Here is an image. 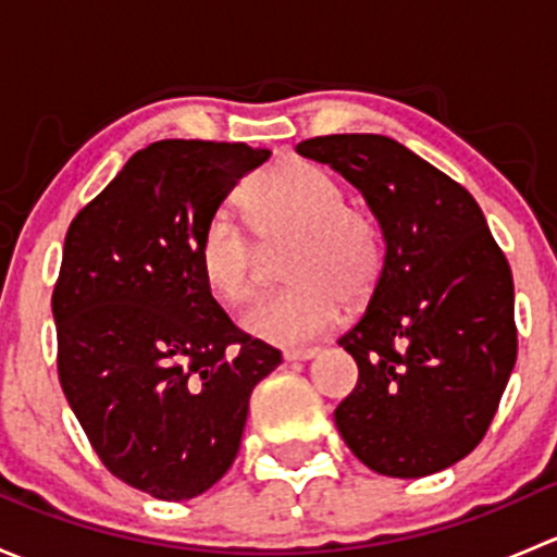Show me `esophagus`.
I'll use <instances>...</instances> for the list:
<instances>
[{"label":"esophagus","mask_w":557,"mask_h":557,"mask_svg":"<svg viewBox=\"0 0 557 557\" xmlns=\"http://www.w3.org/2000/svg\"><path fill=\"white\" fill-rule=\"evenodd\" d=\"M312 356H318V347H288L283 352L285 361H310Z\"/></svg>","instance_id":"esophagus-1"}]
</instances>
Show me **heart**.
<instances>
[{
	"label": "heart",
	"instance_id": "heart-1",
	"mask_svg": "<svg viewBox=\"0 0 557 557\" xmlns=\"http://www.w3.org/2000/svg\"><path fill=\"white\" fill-rule=\"evenodd\" d=\"M245 221L267 250H283L290 288L258 301L243 318L247 334L272 345L318 339L339 320L342 301L363 305L383 274L380 223L347 201L334 174L305 159H280L243 188ZM196 261L212 296L226 305L252 299L263 252L228 212L205 223Z\"/></svg>",
	"mask_w": 557,
	"mask_h": 557
}]
</instances>
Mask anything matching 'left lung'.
Wrapping results in <instances>:
<instances>
[{
  "label": "left lung",
  "instance_id": "obj_1",
  "mask_svg": "<svg viewBox=\"0 0 557 557\" xmlns=\"http://www.w3.org/2000/svg\"><path fill=\"white\" fill-rule=\"evenodd\" d=\"M296 150L350 180L385 237L377 288L339 336L358 383L336 429L377 474H436L480 445L518 358L507 256L474 196L396 139L329 134Z\"/></svg>",
  "mask_w": 557,
  "mask_h": 557
}]
</instances>
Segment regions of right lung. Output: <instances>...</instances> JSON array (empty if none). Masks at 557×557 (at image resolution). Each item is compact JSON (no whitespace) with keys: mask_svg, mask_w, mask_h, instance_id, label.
Instances as JSON below:
<instances>
[{"mask_svg":"<svg viewBox=\"0 0 557 557\" xmlns=\"http://www.w3.org/2000/svg\"><path fill=\"white\" fill-rule=\"evenodd\" d=\"M267 159L245 143L161 139L66 232L53 285L61 387L107 471L161 502L232 469L252 387L283 363L232 323L196 261L205 223Z\"/></svg>","mask_w":557,"mask_h":557,"instance_id":"add662e5","label":"right lung"}]
</instances>
